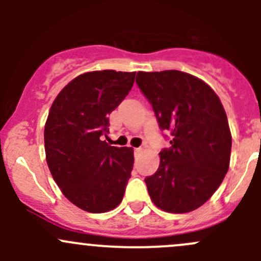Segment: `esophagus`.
<instances>
[{
    "label": "esophagus",
    "instance_id": "34e87169",
    "mask_svg": "<svg viewBox=\"0 0 261 261\" xmlns=\"http://www.w3.org/2000/svg\"><path fill=\"white\" fill-rule=\"evenodd\" d=\"M141 150H143V149H141V147H135V149H134V151H135V152H141Z\"/></svg>",
    "mask_w": 261,
    "mask_h": 261
}]
</instances>
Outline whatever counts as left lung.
I'll return each instance as SVG.
<instances>
[{
	"instance_id": "8db88e82",
	"label": "left lung",
	"mask_w": 261,
	"mask_h": 261,
	"mask_svg": "<svg viewBox=\"0 0 261 261\" xmlns=\"http://www.w3.org/2000/svg\"><path fill=\"white\" fill-rule=\"evenodd\" d=\"M136 84L151 105L159 127L170 133L156 172L145 178L155 206L170 213L198 208L228 170L231 133L213 89L179 70L138 72Z\"/></svg>"
}]
</instances>
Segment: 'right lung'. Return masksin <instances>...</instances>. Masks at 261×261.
I'll return each mask as SVG.
<instances>
[{
  "label": "right lung",
  "instance_id": "right-lung-1",
  "mask_svg": "<svg viewBox=\"0 0 261 261\" xmlns=\"http://www.w3.org/2000/svg\"><path fill=\"white\" fill-rule=\"evenodd\" d=\"M135 72L78 75L51 105L44 130L46 163L62 193L81 210L102 213L121 203L134 167L131 147L103 141L109 115L133 88Z\"/></svg>",
  "mask_w": 261,
  "mask_h": 261
}]
</instances>
